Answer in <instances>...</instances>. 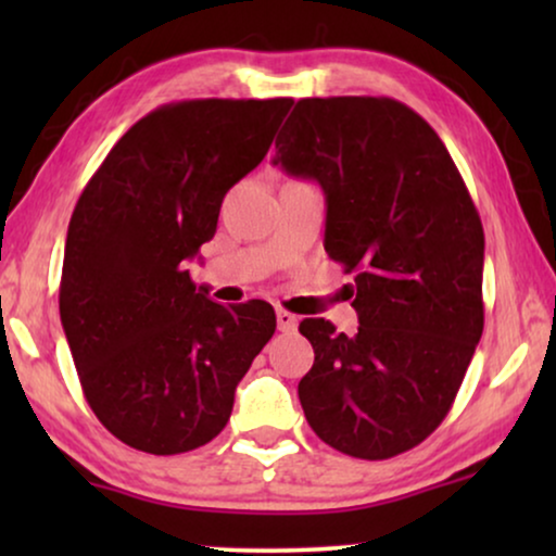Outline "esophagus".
Listing matches in <instances>:
<instances>
[{
    "label": "esophagus",
    "mask_w": 556,
    "mask_h": 556,
    "mask_svg": "<svg viewBox=\"0 0 556 556\" xmlns=\"http://www.w3.org/2000/svg\"><path fill=\"white\" fill-rule=\"evenodd\" d=\"M276 318H278V329L286 331V333L295 331V326H299V318H295L291 311H286V308H278Z\"/></svg>",
    "instance_id": "1"
}]
</instances>
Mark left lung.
<instances>
[{
  "instance_id": "1",
  "label": "left lung",
  "mask_w": 556,
  "mask_h": 556,
  "mask_svg": "<svg viewBox=\"0 0 556 556\" xmlns=\"http://www.w3.org/2000/svg\"><path fill=\"white\" fill-rule=\"evenodd\" d=\"M273 164L318 181L324 248L354 273V337L303 318V415L326 445L384 460L445 420L483 333V225L428 121L394 98H303Z\"/></svg>"
}]
</instances>
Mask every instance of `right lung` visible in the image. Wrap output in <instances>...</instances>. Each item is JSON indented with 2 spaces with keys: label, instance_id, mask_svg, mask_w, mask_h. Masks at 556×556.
<instances>
[{
  "label": "right lung",
  "instance_id": "obj_1",
  "mask_svg": "<svg viewBox=\"0 0 556 556\" xmlns=\"http://www.w3.org/2000/svg\"><path fill=\"white\" fill-rule=\"evenodd\" d=\"M291 105H162L121 136L75 204L60 321L90 409L136 451L177 455L219 435L235 387L276 331L270 303L210 301L187 261L212 240L227 189L263 162Z\"/></svg>",
  "mask_w": 556,
  "mask_h": 556
}]
</instances>
